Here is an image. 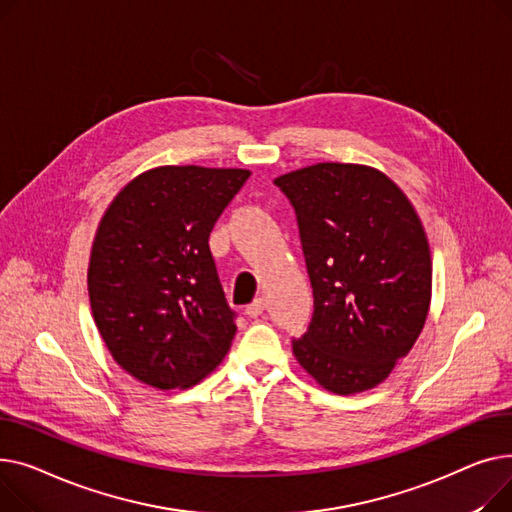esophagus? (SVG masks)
Here are the masks:
<instances>
[{"label": "esophagus", "mask_w": 512, "mask_h": 512, "mask_svg": "<svg viewBox=\"0 0 512 512\" xmlns=\"http://www.w3.org/2000/svg\"><path fill=\"white\" fill-rule=\"evenodd\" d=\"M264 308H266V304H264V299L262 297H256L254 302L246 308V314L250 316V318H258V316H262V312H264Z\"/></svg>", "instance_id": "esophagus-1"}]
</instances>
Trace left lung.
Here are the masks:
<instances>
[{
	"mask_svg": "<svg viewBox=\"0 0 512 512\" xmlns=\"http://www.w3.org/2000/svg\"><path fill=\"white\" fill-rule=\"evenodd\" d=\"M275 184L289 198L314 291L293 355L322 388H374L415 345L432 299V258L415 208L382 171L318 163Z\"/></svg>",
	"mask_w": 512,
	"mask_h": 512,
	"instance_id": "left-lung-1",
	"label": "left lung"
}]
</instances>
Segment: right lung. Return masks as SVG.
<instances>
[{
  "instance_id": "add662e5",
  "label": "right lung",
  "mask_w": 512,
  "mask_h": 512,
  "mask_svg": "<svg viewBox=\"0 0 512 512\" xmlns=\"http://www.w3.org/2000/svg\"><path fill=\"white\" fill-rule=\"evenodd\" d=\"M248 169L165 165L140 173L99 223L88 297L99 333L136 380L188 388L213 372L235 337L213 231Z\"/></svg>"
}]
</instances>
